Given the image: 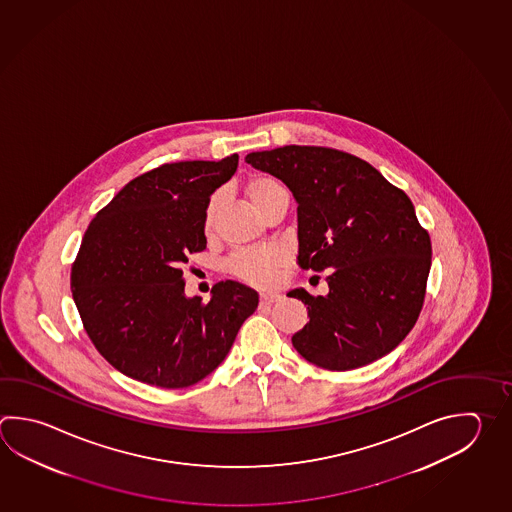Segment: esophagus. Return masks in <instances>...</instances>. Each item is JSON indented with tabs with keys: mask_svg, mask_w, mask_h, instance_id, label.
<instances>
[{
	"mask_svg": "<svg viewBox=\"0 0 512 512\" xmlns=\"http://www.w3.org/2000/svg\"><path fill=\"white\" fill-rule=\"evenodd\" d=\"M277 300H280V295H277V293H261V304H264V306L273 304Z\"/></svg>",
	"mask_w": 512,
	"mask_h": 512,
	"instance_id": "34e87169",
	"label": "esophagus"
}]
</instances>
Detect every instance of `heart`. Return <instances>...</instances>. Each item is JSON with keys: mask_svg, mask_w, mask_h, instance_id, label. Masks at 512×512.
Listing matches in <instances>:
<instances>
[{"mask_svg": "<svg viewBox=\"0 0 512 512\" xmlns=\"http://www.w3.org/2000/svg\"><path fill=\"white\" fill-rule=\"evenodd\" d=\"M244 192L248 195L251 204L262 213L266 204L279 193L286 192L284 184L279 179L266 174H255L248 177L244 184ZM219 212V197L215 195L204 210V232H212L215 217ZM286 262V255L280 248L268 246V248H248V250L235 251L226 262V270L233 277L248 282L251 286H271L279 279L280 270Z\"/></svg>", "mask_w": 512, "mask_h": 512, "instance_id": "heart-1", "label": "heart"}]
</instances>
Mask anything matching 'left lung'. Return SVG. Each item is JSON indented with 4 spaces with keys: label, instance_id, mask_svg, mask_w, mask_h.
Returning a JSON list of instances; mask_svg holds the SVG:
<instances>
[{
    "label": "left lung",
    "instance_id": "8db88e82",
    "mask_svg": "<svg viewBox=\"0 0 512 512\" xmlns=\"http://www.w3.org/2000/svg\"><path fill=\"white\" fill-rule=\"evenodd\" d=\"M297 201L302 270H329L328 295L291 290L309 322L291 342L315 366L348 371L391 353L424 306L431 239L400 188L360 157L326 146L251 152Z\"/></svg>",
    "mask_w": 512,
    "mask_h": 512
}]
</instances>
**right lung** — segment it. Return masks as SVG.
I'll use <instances>...</instances> for the list:
<instances>
[{
    "label": "right lung",
    "instance_id": "1",
    "mask_svg": "<svg viewBox=\"0 0 512 512\" xmlns=\"http://www.w3.org/2000/svg\"><path fill=\"white\" fill-rule=\"evenodd\" d=\"M239 155L163 164L126 184L88 224L70 271L92 344L126 377L179 389L221 364L257 291L217 282L212 299L184 295L183 266L206 248L204 210Z\"/></svg>",
    "mask_w": 512,
    "mask_h": 512
}]
</instances>
